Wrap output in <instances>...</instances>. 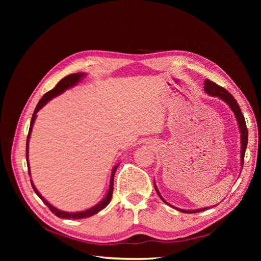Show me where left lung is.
<instances>
[{"label": "left lung", "mask_w": 261, "mask_h": 261, "mask_svg": "<svg viewBox=\"0 0 261 261\" xmlns=\"http://www.w3.org/2000/svg\"><path fill=\"white\" fill-rule=\"evenodd\" d=\"M204 87L203 89L204 91H206L209 96H212V97H218L219 99L223 100L225 103L231 108L232 111L234 112V115L236 117V120H238V124H239V127H240V132H241V169H243V165H244V156H245V151H246V147H247V141H248V130H247V126H246V122H245V118H244V115L241 111V108L238 103V101H236L234 99V97L232 96V94L228 92L226 89L222 88V87L218 86L216 83H213L209 80H206L204 81ZM154 188L155 191L158 193V195H159V197L161 198V200L163 202H165L167 204H169V206L173 207L177 209L178 211L180 212H184V213H195V212H201V211H204L207 210V208H201V209H196V210H184V209H179V208H176L174 206H172V204H170L169 202L165 201L163 199V197L160 195L159 191H158V188L155 186V183H154Z\"/></svg>", "instance_id": "obj_1"}]
</instances>
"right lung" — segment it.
<instances>
[{
    "mask_svg": "<svg viewBox=\"0 0 261 261\" xmlns=\"http://www.w3.org/2000/svg\"><path fill=\"white\" fill-rule=\"evenodd\" d=\"M85 76L84 73H76V74H70L66 77L63 78V80H61L58 85L54 87V88L50 91L46 92L44 96L40 99V101L38 102V105L35 109V112L33 114V118H31V122H30V127H29V132H28V136H27V143H26V159H27V167H28V173L30 175V167H29V161H28V149H29V138H30V135H31V130H33V126H34V123H35V120L37 117V112L40 110L41 108H43L48 102L53 99L54 97H58L59 94L64 92L66 89H69L72 88V87H74L78 82H81L83 80V77ZM118 167V164L115 165V167L113 168L112 170V174H111V179H110V187H109V191L106 195V197L103 199H102L99 203H97L96 206H93L89 209H87L85 211H81V212H66V211H62V210H59L58 208L53 207L51 203H49L48 201H46L43 197L41 196V194L39 193L37 191V188L35 187L33 180L30 179L31 181V186H33L35 193L37 194V196L40 198L46 206H48V208L52 211V213H54L55 216L59 217V218H63V219H85V218H89L93 215H96V213H98L100 210L105 209L108 204L110 203V201H111L112 199V194H113V183H114V174L116 172V169Z\"/></svg>",
    "mask_w": 261,
    "mask_h": 261,
    "instance_id": "obj_1",
    "label": "right lung"
}]
</instances>
